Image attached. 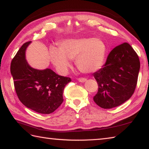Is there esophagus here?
<instances>
[{"instance_id": "esophagus-1", "label": "esophagus", "mask_w": 149, "mask_h": 149, "mask_svg": "<svg viewBox=\"0 0 149 149\" xmlns=\"http://www.w3.org/2000/svg\"><path fill=\"white\" fill-rule=\"evenodd\" d=\"M78 80H79L80 82H85L87 80V79H85V78H79Z\"/></svg>"}]
</instances>
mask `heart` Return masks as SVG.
I'll use <instances>...</instances> for the list:
<instances>
[{
    "mask_svg": "<svg viewBox=\"0 0 149 149\" xmlns=\"http://www.w3.org/2000/svg\"><path fill=\"white\" fill-rule=\"evenodd\" d=\"M107 47L100 38L82 37L67 39L59 44V49L51 48L49 54L52 63L62 74L71 66L70 59H76V65L84 73L95 72L105 61Z\"/></svg>",
    "mask_w": 149,
    "mask_h": 149,
    "instance_id": "b5f03b06",
    "label": "heart"
}]
</instances>
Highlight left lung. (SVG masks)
Returning <instances> with one entry per match:
<instances>
[{
  "mask_svg": "<svg viewBox=\"0 0 149 149\" xmlns=\"http://www.w3.org/2000/svg\"><path fill=\"white\" fill-rule=\"evenodd\" d=\"M140 61L128 43L116 46L109 54L105 64L93 74L98 84L93 101L103 109L122 105L132 97L137 85Z\"/></svg>",
  "mask_w": 149,
  "mask_h": 149,
  "instance_id": "obj_1",
  "label": "left lung"
}]
</instances>
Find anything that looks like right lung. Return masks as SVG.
I'll use <instances>...</instances> for the list:
<instances>
[{
  "instance_id": "obj_1",
  "label": "right lung",
  "mask_w": 149,
  "mask_h": 149,
  "mask_svg": "<svg viewBox=\"0 0 149 149\" xmlns=\"http://www.w3.org/2000/svg\"><path fill=\"white\" fill-rule=\"evenodd\" d=\"M31 41L24 43L12 60L10 72L19 100L36 113L50 114L63 101L64 88L71 80L57 74L50 69L38 70L31 67L25 52Z\"/></svg>"
}]
</instances>
